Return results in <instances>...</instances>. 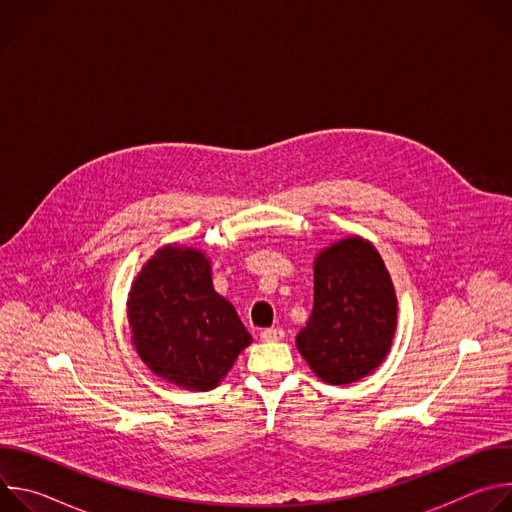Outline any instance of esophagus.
Listing matches in <instances>:
<instances>
[{
  "mask_svg": "<svg viewBox=\"0 0 512 512\" xmlns=\"http://www.w3.org/2000/svg\"><path fill=\"white\" fill-rule=\"evenodd\" d=\"M259 336L263 342H277L283 338V330L281 328H265V330H261Z\"/></svg>",
  "mask_w": 512,
  "mask_h": 512,
  "instance_id": "obj_1",
  "label": "esophagus"
}]
</instances>
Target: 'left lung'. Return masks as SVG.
Segmentation results:
<instances>
[{
	"mask_svg": "<svg viewBox=\"0 0 512 512\" xmlns=\"http://www.w3.org/2000/svg\"><path fill=\"white\" fill-rule=\"evenodd\" d=\"M395 324V289L369 241L342 239L316 257L314 310L296 342L322 381L348 385L373 373L391 348Z\"/></svg>",
	"mask_w": 512,
	"mask_h": 512,
	"instance_id": "obj_1",
	"label": "left lung"
}]
</instances>
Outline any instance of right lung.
Wrapping results in <instances>:
<instances>
[{"mask_svg":"<svg viewBox=\"0 0 512 512\" xmlns=\"http://www.w3.org/2000/svg\"><path fill=\"white\" fill-rule=\"evenodd\" d=\"M127 314L141 360L188 391L216 387L251 344L233 304L214 291L210 263L196 249L168 245L145 263Z\"/></svg>","mask_w":512,"mask_h":512,"instance_id":"add662e5","label":"right lung"}]
</instances>
